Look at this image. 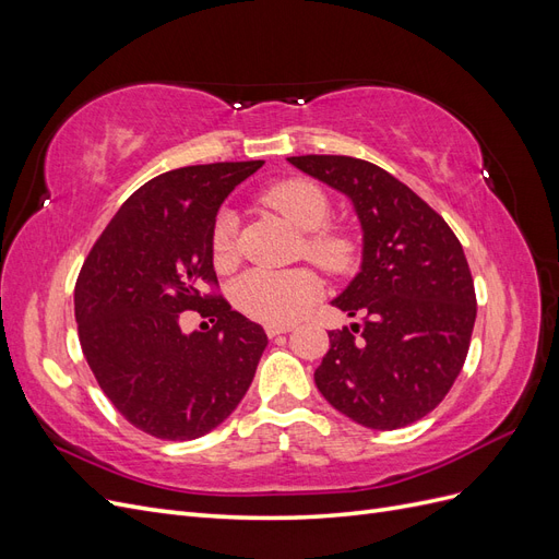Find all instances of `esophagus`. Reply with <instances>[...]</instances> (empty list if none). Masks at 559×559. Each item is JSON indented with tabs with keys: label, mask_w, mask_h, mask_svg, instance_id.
Returning <instances> with one entry per match:
<instances>
[{
	"label": "esophagus",
	"mask_w": 559,
	"mask_h": 559,
	"mask_svg": "<svg viewBox=\"0 0 559 559\" xmlns=\"http://www.w3.org/2000/svg\"><path fill=\"white\" fill-rule=\"evenodd\" d=\"M294 326L292 324H267L265 326V333H267V337H275V335H280V333H289Z\"/></svg>",
	"instance_id": "esophagus-1"
}]
</instances>
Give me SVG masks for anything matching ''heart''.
<instances>
[{"mask_svg":"<svg viewBox=\"0 0 559 559\" xmlns=\"http://www.w3.org/2000/svg\"><path fill=\"white\" fill-rule=\"evenodd\" d=\"M265 205L310 233V259L341 273L354 259V242L343 230L321 228L329 218V200L306 179H284L263 193ZM235 226L238 218L230 210L216 216L212 228V253L218 265L235 259ZM321 292V280L310 267L294 270H249L233 284V302L242 314L265 324H289Z\"/></svg>","mask_w":559,"mask_h":559,"instance_id":"b5f03b06","label":"heart"}]
</instances>
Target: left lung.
Masks as SVG:
<instances>
[{"label":"left lung","instance_id":"obj_1","mask_svg":"<svg viewBox=\"0 0 559 559\" xmlns=\"http://www.w3.org/2000/svg\"><path fill=\"white\" fill-rule=\"evenodd\" d=\"M289 163L347 195L364 233L361 270L331 300L361 317V326L329 331L317 389L361 427H408L445 399L466 361L476 289L464 249L441 214L373 163L349 156Z\"/></svg>","mask_w":559,"mask_h":559}]
</instances>
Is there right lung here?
I'll return each instance as SVG.
<instances>
[{
	"mask_svg": "<svg viewBox=\"0 0 559 559\" xmlns=\"http://www.w3.org/2000/svg\"><path fill=\"white\" fill-rule=\"evenodd\" d=\"M263 160L189 165L134 191L83 263L74 314L99 389L132 427L193 441L238 408L267 345L265 331L216 286L212 228L228 193ZM193 309L210 332L183 334Z\"/></svg>",
	"mask_w": 559,
	"mask_h": 559,
	"instance_id": "right-lung-1",
	"label": "right lung"
}]
</instances>
